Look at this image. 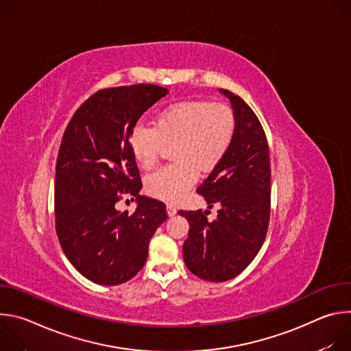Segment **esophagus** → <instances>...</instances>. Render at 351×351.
Wrapping results in <instances>:
<instances>
[{"instance_id": "obj_1", "label": "esophagus", "mask_w": 351, "mask_h": 351, "mask_svg": "<svg viewBox=\"0 0 351 351\" xmlns=\"http://www.w3.org/2000/svg\"><path fill=\"white\" fill-rule=\"evenodd\" d=\"M176 211H178V210H176V207H173V206H171V204H168V206H167V213H168V215H169V217H173V215L176 214Z\"/></svg>"}]
</instances>
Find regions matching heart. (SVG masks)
Wrapping results in <instances>:
<instances>
[{
	"label": "heart",
	"instance_id": "b5f03b06",
	"mask_svg": "<svg viewBox=\"0 0 351 351\" xmlns=\"http://www.w3.org/2000/svg\"><path fill=\"white\" fill-rule=\"evenodd\" d=\"M236 129L234 114L222 103L184 99L164 107L154 118V128L137 123L130 129L128 144L133 158L144 168L153 167L164 144L173 141L176 160L145 179L149 195L176 203L197 180V168L213 171L226 156Z\"/></svg>",
	"mask_w": 351,
	"mask_h": 351
}]
</instances>
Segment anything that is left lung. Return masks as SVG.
Instances as JSON below:
<instances>
[{
	"mask_svg": "<svg viewBox=\"0 0 351 351\" xmlns=\"http://www.w3.org/2000/svg\"><path fill=\"white\" fill-rule=\"evenodd\" d=\"M232 103L236 129L223 160L199 184L210 208L219 206L210 222L208 210L183 211L190 223L183 243V260L189 271L210 282H225L258 254L271 215V162L267 136L254 111L243 98L221 90Z\"/></svg>",
	"mask_w": 351,
	"mask_h": 351,
	"instance_id": "8db88e82",
	"label": "left lung"
}]
</instances>
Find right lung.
Segmentation results:
<instances>
[{
  "instance_id": "add662e5",
  "label": "right lung",
  "mask_w": 351,
  "mask_h": 351,
  "mask_svg": "<svg viewBox=\"0 0 351 351\" xmlns=\"http://www.w3.org/2000/svg\"><path fill=\"white\" fill-rule=\"evenodd\" d=\"M167 94L168 88L149 83L101 88L64 132L56 167V230L69 263L94 283L132 279L168 218L162 202L138 194L141 178L128 144L138 118ZM123 193L136 197L133 215L114 208Z\"/></svg>"
}]
</instances>
